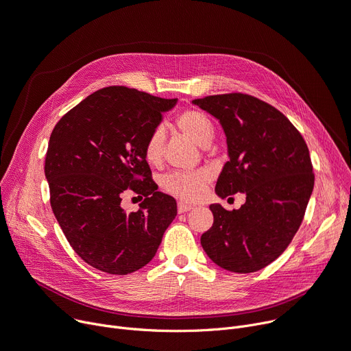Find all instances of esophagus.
<instances>
[{"label":"esophagus","mask_w":351,"mask_h":351,"mask_svg":"<svg viewBox=\"0 0 351 351\" xmlns=\"http://www.w3.org/2000/svg\"><path fill=\"white\" fill-rule=\"evenodd\" d=\"M191 208H193V206L186 204V203H178V206H177V210H178L180 214H181V213H187V211H190Z\"/></svg>","instance_id":"obj_1"}]
</instances>
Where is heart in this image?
<instances>
[{"label":"heart","instance_id":"heart-1","mask_svg":"<svg viewBox=\"0 0 351 351\" xmlns=\"http://www.w3.org/2000/svg\"><path fill=\"white\" fill-rule=\"evenodd\" d=\"M177 127L182 134L187 136L195 144L206 147L214 137V125L208 117L194 108L182 111L176 120ZM162 157V131L154 130L145 141L144 158L148 164H158ZM206 176L202 173H176L164 180V189L170 194L194 202L203 193Z\"/></svg>","mask_w":351,"mask_h":351}]
</instances>
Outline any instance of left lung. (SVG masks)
Returning a JSON list of instances; mask_svg holds the SVG:
<instances>
[{
	"instance_id": "obj_1",
	"label": "left lung",
	"mask_w": 351,
	"mask_h": 351,
	"mask_svg": "<svg viewBox=\"0 0 351 351\" xmlns=\"http://www.w3.org/2000/svg\"><path fill=\"white\" fill-rule=\"evenodd\" d=\"M219 119L228 157L217 180L221 198L245 194L228 211L211 204L214 223L202 236L207 256L232 273H253L273 263L302 226L314 187L307 144L287 117L263 99L243 93L193 101Z\"/></svg>"
}]
</instances>
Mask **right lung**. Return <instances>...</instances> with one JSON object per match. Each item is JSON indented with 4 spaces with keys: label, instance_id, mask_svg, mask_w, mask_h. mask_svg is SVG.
I'll return each mask as SVG.
<instances>
[{
    "label": "right lung",
    "instance_id": "1",
    "mask_svg": "<svg viewBox=\"0 0 351 351\" xmlns=\"http://www.w3.org/2000/svg\"><path fill=\"white\" fill-rule=\"evenodd\" d=\"M177 98L123 86L98 90L61 117L45 156L53 213L74 252L94 269L130 274L156 256L177 215L157 191L144 145ZM145 197L138 212L121 208L124 191Z\"/></svg>",
    "mask_w": 351,
    "mask_h": 351
}]
</instances>
